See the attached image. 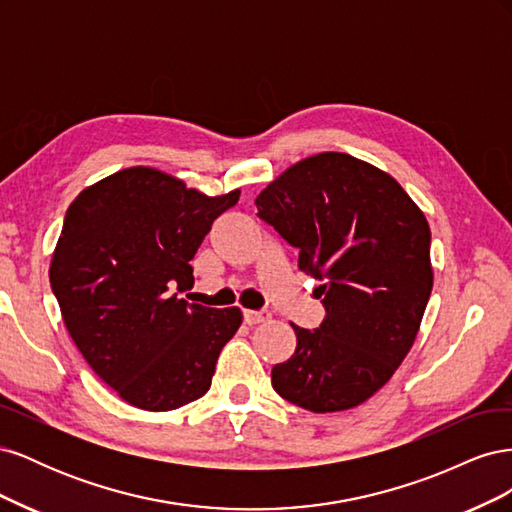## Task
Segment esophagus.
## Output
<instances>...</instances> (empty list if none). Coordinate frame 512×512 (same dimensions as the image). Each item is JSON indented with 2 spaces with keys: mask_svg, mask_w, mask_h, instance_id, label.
<instances>
[{
  "mask_svg": "<svg viewBox=\"0 0 512 512\" xmlns=\"http://www.w3.org/2000/svg\"><path fill=\"white\" fill-rule=\"evenodd\" d=\"M243 320L247 324H258L269 320V312L267 309H243Z\"/></svg>",
  "mask_w": 512,
  "mask_h": 512,
  "instance_id": "34e87169",
  "label": "esophagus"
}]
</instances>
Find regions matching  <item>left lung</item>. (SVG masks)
Returning a JSON list of instances; mask_svg holds the SVG:
<instances>
[{"label": "left lung", "mask_w": 512, "mask_h": 512, "mask_svg": "<svg viewBox=\"0 0 512 512\" xmlns=\"http://www.w3.org/2000/svg\"><path fill=\"white\" fill-rule=\"evenodd\" d=\"M256 207L322 282L327 312L314 331L292 324L297 350L271 369L275 393L309 412L363 404L421 327L433 286L425 215L391 175L337 151L290 166Z\"/></svg>", "instance_id": "left-lung-1"}]
</instances>
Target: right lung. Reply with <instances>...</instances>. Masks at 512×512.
<instances>
[{
	"instance_id": "obj_1",
	"label": "right lung",
	"mask_w": 512,
	"mask_h": 512,
	"mask_svg": "<svg viewBox=\"0 0 512 512\" xmlns=\"http://www.w3.org/2000/svg\"><path fill=\"white\" fill-rule=\"evenodd\" d=\"M239 190L205 196L156 168L119 170L68 207L51 288L89 367L130 406L166 412L203 397L241 309L179 299L190 260Z\"/></svg>"
}]
</instances>
